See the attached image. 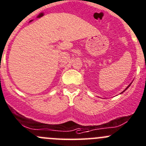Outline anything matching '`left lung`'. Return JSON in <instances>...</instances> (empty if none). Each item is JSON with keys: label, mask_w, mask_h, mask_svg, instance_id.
Listing matches in <instances>:
<instances>
[{"label": "left lung", "mask_w": 146, "mask_h": 146, "mask_svg": "<svg viewBox=\"0 0 146 146\" xmlns=\"http://www.w3.org/2000/svg\"><path fill=\"white\" fill-rule=\"evenodd\" d=\"M131 84H129V85H128V87H127V88H126V89H125V90H124V91H123V92H125V90H127V89H128V88H129V86H130V85H131Z\"/></svg>", "instance_id": "1"}]
</instances>
